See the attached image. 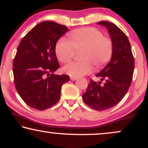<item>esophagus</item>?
Masks as SVG:
<instances>
[{"instance_id": "esophagus-1", "label": "esophagus", "mask_w": 148, "mask_h": 148, "mask_svg": "<svg viewBox=\"0 0 148 148\" xmlns=\"http://www.w3.org/2000/svg\"><path fill=\"white\" fill-rule=\"evenodd\" d=\"M77 77H74V76H71L70 77V79L72 80V81H76V80H77Z\"/></svg>"}]
</instances>
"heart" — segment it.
Instances as JSON below:
<instances>
[{"label": "heart", "instance_id": "obj_1", "mask_svg": "<svg viewBox=\"0 0 148 148\" xmlns=\"http://www.w3.org/2000/svg\"><path fill=\"white\" fill-rule=\"evenodd\" d=\"M69 40L59 39L56 45V54L59 60L65 62L72 58L75 51L79 53L81 62H71L64 66L62 70L68 75L80 77L93 70L105 66L113 55V42L104 37L100 30L92 27L81 28L68 34Z\"/></svg>", "mask_w": 148, "mask_h": 148}]
</instances>
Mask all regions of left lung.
Here are the masks:
<instances>
[{"label":"left lung","instance_id":"8db88e82","mask_svg":"<svg viewBox=\"0 0 148 148\" xmlns=\"http://www.w3.org/2000/svg\"><path fill=\"white\" fill-rule=\"evenodd\" d=\"M97 24L108 29L113 42V55L108 64L96 76L105 80H90L83 99L86 104L97 111H104L116 106L127 94L133 77L134 58L128 37L114 23L99 21Z\"/></svg>","mask_w":148,"mask_h":148}]
</instances>
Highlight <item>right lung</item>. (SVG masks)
Instances as JSON below:
<instances>
[{"mask_svg":"<svg viewBox=\"0 0 148 148\" xmlns=\"http://www.w3.org/2000/svg\"><path fill=\"white\" fill-rule=\"evenodd\" d=\"M67 31L65 25L43 21L30 30L18 46L13 62L14 85L31 108L43 111L56 104L62 86L70 79L68 75L53 74L60 67L56 45Z\"/></svg>","mask_w":148,"mask_h":148,"instance_id":"right-lung-1","label":"right lung"}]
</instances>
